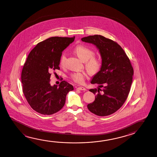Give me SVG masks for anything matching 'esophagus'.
I'll return each mask as SVG.
<instances>
[{"instance_id":"esophagus-1","label":"esophagus","mask_w":157,"mask_h":157,"mask_svg":"<svg viewBox=\"0 0 157 157\" xmlns=\"http://www.w3.org/2000/svg\"><path fill=\"white\" fill-rule=\"evenodd\" d=\"M76 90H86V89L85 88L83 87H78L76 88Z\"/></svg>"}]
</instances>
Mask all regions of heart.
<instances>
[{"instance_id":"heart-1","label":"heart","mask_w":157,"mask_h":157,"mask_svg":"<svg viewBox=\"0 0 157 157\" xmlns=\"http://www.w3.org/2000/svg\"><path fill=\"white\" fill-rule=\"evenodd\" d=\"M74 52L81 61L86 63V67L89 73L95 74L98 72L101 67V63L98 59L93 57L94 53L91 49L84 45H78L75 48ZM66 58V54L63 53L60 59V65H64ZM86 74L83 72H76L71 75L72 80L78 84L83 83Z\"/></svg>"}]
</instances>
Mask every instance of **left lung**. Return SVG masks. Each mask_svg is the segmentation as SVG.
Instances as JSON below:
<instances>
[{
  "instance_id": "1",
  "label": "left lung",
  "mask_w": 157,
  "mask_h": 157,
  "mask_svg": "<svg viewBox=\"0 0 157 157\" xmlns=\"http://www.w3.org/2000/svg\"><path fill=\"white\" fill-rule=\"evenodd\" d=\"M81 40L95 45L101 59L100 70L90 81L98 87L89 90L96 97L93 103L88 104V109L98 116L112 114L127 99L132 82L133 67L123 49L114 41L97 35Z\"/></svg>"
}]
</instances>
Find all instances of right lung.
Returning a JSON list of instances; mask_svg holds the SVG:
<instances>
[{"label": "right lung", "mask_w": 157, "mask_h": 157, "mask_svg": "<svg viewBox=\"0 0 157 157\" xmlns=\"http://www.w3.org/2000/svg\"><path fill=\"white\" fill-rule=\"evenodd\" d=\"M72 38L53 37L38 43L31 51L21 73L22 90L35 111L43 115L59 112L64 106L67 94L74 90L67 81L51 86V72L59 70L62 52L74 41Z\"/></svg>", "instance_id": "1"}]
</instances>
